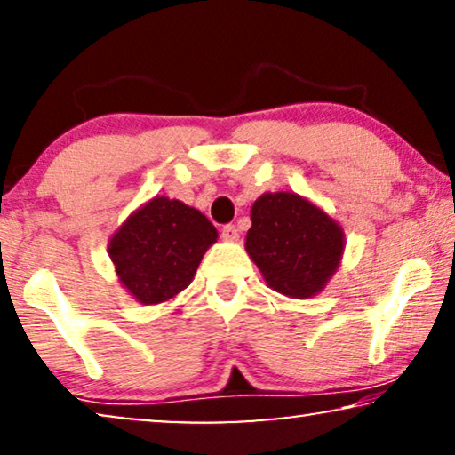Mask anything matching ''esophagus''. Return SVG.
<instances>
[{"label":"esophagus","mask_w":455,"mask_h":455,"mask_svg":"<svg viewBox=\"0 0 455 455\" xmlns=\"http://www.w3.org/2000/svg\"><path fill=\"white\" fill-rule=\"evenodd\" d=\"M238 228L235 226H232V223H228V226H223V229H221V238L223 240H228V242H235L238 240Z\"/></svg>","instance_id":"1"}]
</instances>
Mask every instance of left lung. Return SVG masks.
Wrapping results in <instances>:
<instances>
[{
    "label": "left lung",
    "mask_w": 455,
    "mask_h": 455,
    "mask_svg": "<svg viewBox=\"0 0 455 455\" xmlns=\"http://www.w3.org/2000/svg\"><path fill=\"white\" fill-rule=\"evenodd\" d=\"M246 252L265 282L290 298H313L338 271L344 229L296 192H267L251 211Z\"/></svg>",
    "instance_id": "8db88e82"
}]
</instances>
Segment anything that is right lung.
<instances>
[{
    "label": "right lung",
    "instance_id": "obj_1",
    "mask_svg": "<svg viewBox=\"0 0 455 455\" xmlns=\"http://www.w3.org/2000/svg\"><path fill=\"white\" fill-rule=\"evenodd\" d=\"M217 229L201 211L155 196L111 235L109 257L124 288L142 304L180 294L195 277Z\"/></svg>",
    "mask_w": 455,
    "mask_h": 455
}]
</instances>
